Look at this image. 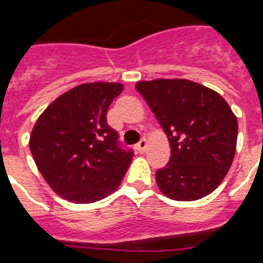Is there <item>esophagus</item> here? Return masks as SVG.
Masks as SVG:
<instances>
[{
  "instance_id": "34e87169",
  "label": "esophagus",
  "mask_w": 263,
  "mask_h": 263,
  "mask_svg": "<svg viewBox=\"0 0 263 263\" xmlns=\"http://www.w3.org/2000/svg\"><path fill=\"white\" fill-rule=\"evenodd\" d=\"M146 147H147V140L146 139H142L139 142V143L136 144V152L140 153V154H143L144 152H146Z\"/></svg>"
}]
</instances>
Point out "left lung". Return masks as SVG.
Segmentation results:
<instances>
[{
	"mask_svg": "<svg viewBox=\"0 0 263 263\" xmlns=\"http://www.w3.org/2000/svg\"><path fill=\"white\" fill-rule=\"evenodd\" d=\"M168 136L171 158L156 172L161 192L173 200H196L228 173L237 142V119L222 97L185 79L136 83Z\"/></svg>",
	"mask_w": 263,
	"mask_h": 263,
	"instance_id": "obj_1",
	"label": "left lung"
}]
</instances>
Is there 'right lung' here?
<instances>
[{"label": "right lung", "mask_w": 263, "mask_h": 263, "mask_svg": "<svg viewBox=\"0 0 263 263\" xmlns=\"http://www.w3.org/2000/svg\"><path fill=\"white\" fill-rule=\"evenodd\" d=\"M124 86L94 82L64 92L45 109L30 136L38 171L55 194L92 203L119 187L134 153L107 125V109Z\"/></svg>", "instance_id": "obj_1"}]
</instances>
